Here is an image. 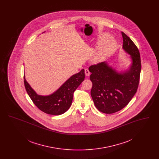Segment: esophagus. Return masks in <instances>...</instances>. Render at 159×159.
Returning <instances> with one entry per match:
<instances>
[{
    "label": "esophagus",
    "mask_w": 159,
    "mask_h": 159,
    "mask_svg": "<svg viewBox=\"0 0 159 159\" xmlns=\"http://www.w3.org/2000/svg\"><path fill=\"white\" fill-rule=\"evenodd\" d=\"M84 73H85V75H86V76H90V74H91V73H90L89 70L88 68H86V69H85V70H84Z\"/></svg>",
    "instance_id": "obj_1"
}]
</instances>
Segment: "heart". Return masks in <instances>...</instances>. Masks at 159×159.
<instances>
[{
	"label": "heart",
	"instance_id": "heart-1",
	"mask_svg": "<svg viewBox=\"0 0 159 159\" xmlns=\"http://www.w3.org/2000/svg\"><path fill=\"white\" fill-rule=\"evenodd\" d=\"M109 38V35L108 34H105L102 36V40L104 41L98 52L97 53L94 57V59L96 61H100L104 58H105L108 55L110 54L113 52L114 50L116 49L117 43L116 41L113 38Z\"/></svg>",
	"mask_w": 159,
	"mask_h": 159
}]
</instances>
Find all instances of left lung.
<instances>
[{
	"label": "left lung",
	"mask_w": 159,
	"mask_h": 159,
	"mask_svg": "<svg viewBox=\"0 0 159 159\" xmlns=\"http://www.w3.org/2000/svg\"><path fill=\"white\" fill-rule=\"evenodd\" d=\"M122 49L129 54L130 64L124 70H118L107 61L91 66L92 98L99 111L112 114L120 111L133 98L137 91L141 69L139 52L128 36L121 32Z\"/></svg>",
	"instance_id": "obj_1"
}]
</instances>
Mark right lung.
Instances as JSON below:
<instances>
[{
    "label": "right lung",
    "mask_w": 159,
    "mask_h": 159,
    "mask_svg": "<svg viewBox=\"0 0 159 159\" xmlns=\"http://www.w3.org/2000/svg\"><path fill=\"white\" fill-rule=\"evenodd\" d=\"M24 79L26 91L38 108L46 114L60 115L71 105L74 92L84 79V70L71 76L57 91L48 95L38 94L27 82L25 75Z\"/></svg>",
    "instance_id": "1"
}]
</instances>
